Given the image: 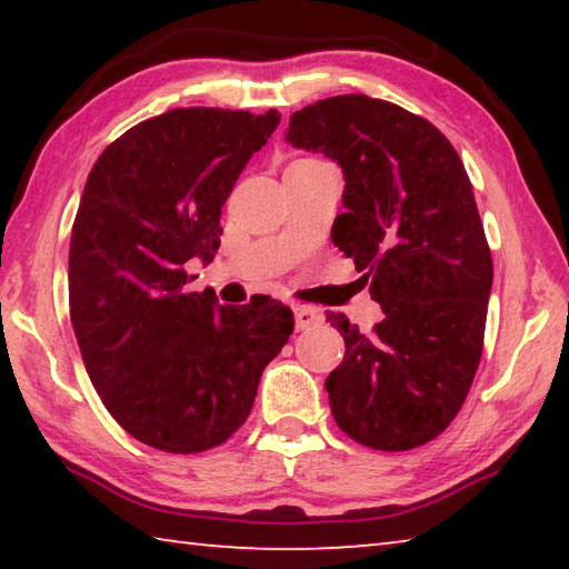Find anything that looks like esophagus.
Segmentation results:
<instances>
[{"label": "esophagus", "instance_id": "34e87169", "mask_svg": "<svg viewBox=\"0 0 569 569\" xmlns=\"http://www.w3.org/2000/svg\"><path fill=\"white\" fill-rule=\"evenodd\" d=\"M293 319H296V331H306V329H313L316 323H321V313L319 308L313 306H296Z\"/></svg>", "mask_w": 569, "mask_h": 569}]
</instances>
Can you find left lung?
Returning a JSON list of instances; mask_svg holds the SVG:
<instances>
[{"label":"left lung","instance_id":"left-lung-1","mask_svg":"<svg viewBox=\"0 0 569 569\" xmlns=\"http://www.w3.org/2000/svg\"><path fill=\"white\" fill-rule=\"evenodd\" d=\"M286 142L343 172L333 246L353 258L383 321L346 341L326 379L331 413L363 447L403 451L439 437L465 403L485 341L492 256L451 142L399 104L339 94L291 114Z\"/></svg>","mask_w":569,"mask_h":569}]
</instances>
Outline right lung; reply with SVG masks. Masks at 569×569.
Segmentation results:
<instances>
[{
	"label": "right lung",
	"mask_w": 569,
	"mask_h": 569,
	"mask_svg": "<svg viewBox=\"0 0 569 569\" xmlns=\"http://www.w3.org/2000/svg\"><path fill=\"white\" fill-rule=\"evenodd\" d=\"M278 122V110H170L120 134L84 182L70 319L92 387L142 445L172 455L223 445L293 331L281 301L220 306L190 291L186 271L216 258L220 210Z\"/></svg>",
	"instance_id": "add662e5"
}]
</instances>
